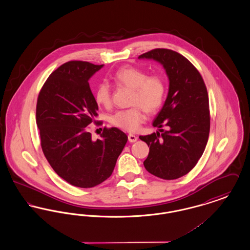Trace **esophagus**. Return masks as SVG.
Returning a JSON list of instances; mask_svg holds the SVG:
<instances>
[{
	"label": "esophagus",
	"mask_w": 250,
	"mask_h": 250,
	"mask_svg": "<svg viewBox=\"0 0 250 250\" xmlns=\"http://www.w3.org/2000/svg\"><path fill=\"white\" fill-rule=\"evenodd\" d=\"M128 141H129V143H136L138 141V137L133 135V134H129L128 135Z\"/></svg>",
	"instance_id": "34e87169"
}]
</instances>
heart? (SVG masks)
Masks as SVG:
<instances>
[{
    "label": "heart",
    "instance_id": "heart-1",
    "mask_svg": "<svg viewBox=\"0 0 250 250\" xmlns=\"http://www.w3.org/2000/svg\"><path fill=\"white\" fill-rule=\"evenodd\" d=\"M113 80L119 85L133 89L131 103L140 106L118 110L110 117V123L125 130L135 132L145 119L143 107L147 112L152 113L162 106L166 95L165 82L160 76H148L147 72L130 65L118 69ZM95 99L99 106L109 107L111 95L107 83H100L96 87Z\"/></svg>",
    "mask_w": 250,
    "mask_h": 250
}]
</instances>
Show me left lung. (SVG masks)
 I'll return each mask as SVG.
<instances>
[{
    "label": "left lung",
    "instance_id": "1",
    "mask_svg": "<svg viewBox=\"0 0 250 250\" xmlns=\"http://www.w3.org/2000/svg\"><path fill=\"white\" fill-rule=\"evenodd\" d=\"M154 60L166 71L168 91L153 126L167 129L140 139L147 143L149 155L143 165L151 174L165 180L180 178L196 166L209 138L208 93L201 74L178 52L155 48L139 56Z\"/></svg>",
    "mask_w": 250,
    "mask_h": 250
}]
</instances>
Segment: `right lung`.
<instances>
[{"instance_id":"right-lung-1","label":"right lung","mask_w":250,"mask_h":250,"mask_svg":"<svg viewBox=\"0 0 250 250\" xmlns=\"http://www.w3.org/2000/svg\"><path fill=\"white\" fill-rule=\"evenodd\" d=\"M104 64L71 61L50 74L37 99L36 125L49 165L72 186L89 188L112 173L127 136L104 128L94 141L87 125L97 117L89 80Z\"/></svg>"}]
</instances>
